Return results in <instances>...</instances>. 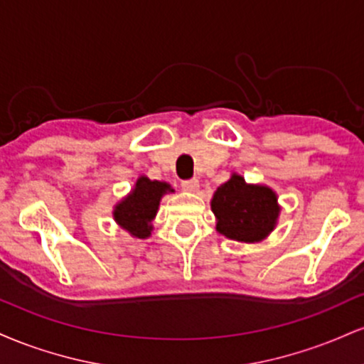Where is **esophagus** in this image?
I'll return each instance as SVG.
<instances>
[{"mask_svg": "<svg viewBox=\"0 0 364 364\" xmlns=\"http://www.w3.org/2000/svg\"><path fill=\"white\" fill-rule=\"evenodd\" d=\"M181 188L185 191H190V193H195V191H198L200 183H198V179H188V181L181 183Z\"/></svg>", "mask_w": 364, "mask_h": 364, "instance_id": "34e87169", "label": "esophagus"}]
</instances>
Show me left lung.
<instances>
[{"mask_svg": "<svg viewBox=\"0 0 364 364\" xmlns=\"http://www.w3.org/2000/svg\"><path fill=\"white\" fill-rule=\"evenodd\" d=\"M210 208L215 215V231L240 243H260L277 225L281 205L270 186L246 183L232 173L214 191Z\"/></svg>", "mask_w": 364, "mask_h": 364, "instance_id": "1", "label": "left lung"}]
</instances>
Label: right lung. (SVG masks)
<instances>
[{
	"label": "right lung",
	"mask_w": 364,
	"mask_h": 364,
	"mask_svg": "<svg viewBox=\"0 0 364 364\" xmlns=\"http://www.w3.org/2000/svg\"><path fill=\"white\" fill-rule=\"evenodd\" d=\"M168 193H174V188L169 183L141 174L132 191L112 208V219L132 237L147 240L154 231L152 220L156 219L162 196Z\"/></svg>",
	"instance_id": "obj_1"
}]
</instances>
